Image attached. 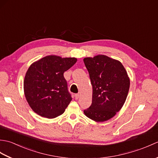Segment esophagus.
I'll list each match as a JSON object with an SVG mask.
<instances>
[{
	"instance_id": "1",
	"label": "esophagus",
	"mask_w": 158,
	"mask_h": 158,
	"mask_svg": "<svg viewBox=\"0 0 158 158\" xmlns=\"http://www.w3.org/2000/svg\"><path fill=\"white\" fill-rule=\"evenodd\" d=\"M75 99L76 100H78L79 98V94H76L75 95Z\"/></svg>"
}]
</instances>
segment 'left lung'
Listing matches in <instances>:
<instances>
[{
	"instance_id": "1",
	"label": "left lung",
	"mask_w": 158,
	"mask_h": 158,
	"mask_svg": "<svg viewBox=\"0 0 158 158\" xmlns=\"http://www.w3.org/2000/svg\"><path fill=\"white\" fill-rule=\"evenodd\" d=\"M92 85V102L84 110L88 118L96 122L111 119L126 102L130 78L119 60L105 55L83 59Z\"/></svg>"
}]
</instances>
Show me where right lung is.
<instances>
[{"mask_svg": "<svg viewBox=\"0 0 158 158\" xmlns=\"http://www.w3.org/2000/svg\"><path fill=\"white\" fill-rule=\"evenodd\" d=\"M77 61L75 58L50 55L30 66L23 80V91L33 111L48 119L64 112L72 98L64 73Z\"/></svg>", "mask_w": 158, "mask_h": 158, "instance_id": "add662e5", "label": "right lung"}]
</instances>
